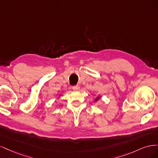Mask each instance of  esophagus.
<instances>
[{
  "instance_id": "34e87169",
  "label": "esophagus",
  "mask_w": 158,
  "mask_h": 158,
  "mask_svg": "<svg viewBox=\"0 0 158 158\" xmlns=\"http://www.w3.org/2000/svg\"><path fill=\"white\" fill-rule=\"evenodd\" d=\"M73 89L74 90H78L80 89V86L78 85H74V86H73Z\"/></svg>"
}]
</instances>
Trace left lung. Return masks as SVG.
<instances>
[{"mask_svg":"<svg viewBox=\"0 0 158 158\" xmlns=\"http://www.w3.org/2000/svg\"><path fill=\"white\" fill-rule=\"evenodd\" d=\"M99 99V98H97V99H95V101H97V100Z\"/></svg>","mask_w":158,"mask_h":158,"instance_id":"left-lung-1","label":"left lung"}]
</instances>
